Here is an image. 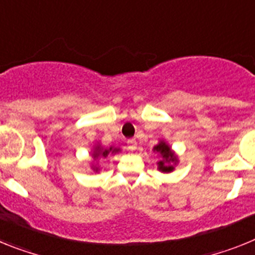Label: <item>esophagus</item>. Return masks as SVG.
<instances>
[{"label": "esophagus", "mask_w": 255, "mask_h": 255, "mask_svg": "<svg viewBox=\"0 0 255 255\" xmlns=\"http://www.w3.org/2000/svg\"><path fill=\"white\" fill-rule=\"evenodd\" d=\"M128 147H129L130 150H134L136 148V140L135 139H129L128 140Z\"/></svg>", "instance_id": "34e87169"}]
</instances>
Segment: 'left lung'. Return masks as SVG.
<instances>
[{"label": "left lung", "instance_id": "1", "mask_svg": "<svg viewBox=\"0 0 255 255\" xmlns=\"http://www.w3.org/2000/svg\"><path fill=\"white\" fill-rule=\"evenodd\" d=\"M153 150L161 155V161L158 162L159 171H162V172H171V171L175 170V164L177 163V157L166 141H159V143L153 148Z\"/></svg>", "mask_w": 255, "mask_h": 255}]
</instances>
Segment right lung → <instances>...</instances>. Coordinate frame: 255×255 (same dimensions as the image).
Instances as JSON below:
<instances>
[{
	"instance_id": "right-lung-1",
	"label": "right lung",
	"mask_w": 255,
	"mask_h": 255,
	"mask_svg": "<svg viewBox=\"0 0 255 255\" xmlns=\"http://www.w3.org/2000/svg\"><path fill=\"white\" fill-rule=\"evenodd\" d=\"M117 152H120V149H119V148L110 147V148H107V149H106V148H102V147H101V145H100V144H98V145H96V148H94L93 153H92V157H93L94 159L101 158V157H103V158H106L107 155L115 154V153H117ZM93 168H94V170H96V171L100 170V168L96 167V166H93Z\"/></svg>"
}]
</instances>
